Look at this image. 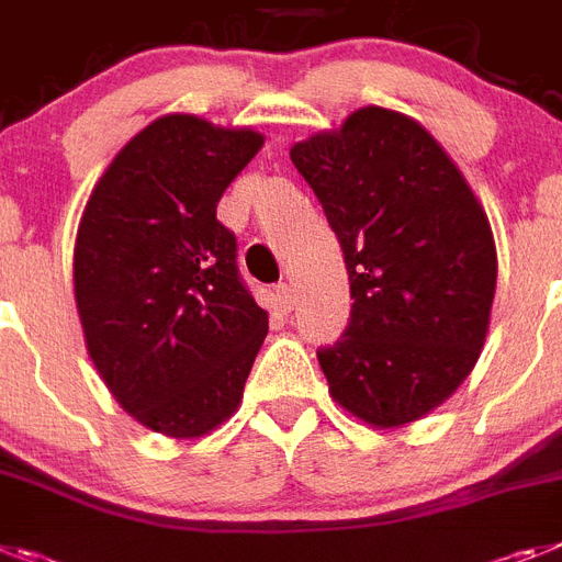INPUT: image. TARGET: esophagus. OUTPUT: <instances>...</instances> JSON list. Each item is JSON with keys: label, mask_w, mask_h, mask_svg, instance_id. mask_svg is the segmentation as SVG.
I'll return each instance as SVG.
<instances>
[{"label": "esophagus", "mask_w": 562, "mask_h": 562, "mask_svg": "<svg viewBox=\"0 0 562 562\" xmlns=\"http://www.w3.org/2000/svg\"><path fill=\"white\" fill-rule=\"evenodd\" d=\"M276 301L278 306L284 310V313H290L292 306H295V292H292L290 284H278L276 286Z\"/></svg>", "instance_id": "esophagus-1"}]
</instances>
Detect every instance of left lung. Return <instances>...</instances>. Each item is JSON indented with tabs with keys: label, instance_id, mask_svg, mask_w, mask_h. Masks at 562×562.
<instances>
[{
	"label": "left lung",
	"instance_id": "left-lung-1",
	"mask_svg": "<svg viewBox=\"0 0 562 562\" xmlns=\"http://www.w3.org/2000/svg\"><path fill=\"white\" fill-rule=\"evenodd\" d=\"M338 235L352 313L318 349L329 392L372 426H404L472 372L497 256L467 179L418 122L363 108L290 150Z\"/></svg>",
	"mask_w": 562,
	"mask_h": 562
}]
</instances>
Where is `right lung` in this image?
Wrapping results in <instances>:
<instances>
[{"instance_id":"1","label":"right lung","mask_w":562,"mask_h":562,"mask_svg":"<svg viewBox=\"0 0 562 562\" xmlns=\"http://www.w3.org/2000/svg\"><path fill=\"white\" fill-rule=\"evenodd\" d=\"M261 144L195 116L156 119L81 215L74 286L88 352L124 412L170 438H199L238 409L267 335L235 233L215 218Z\"/></svg>"}]
</instances>
